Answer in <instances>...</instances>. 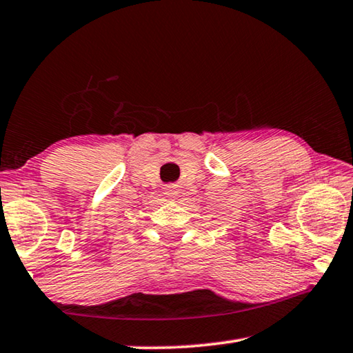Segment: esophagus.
<instances>
[{
    "mask_svg": "<svg viewBox=\"0 0 353 353\" xmlns=\"http://www.w3.org/2000/svg\"><path fill=\"white\" fill-rule=\"evenodd\" d=\"M177 193H179V191H177V185L170 183V185H166V187H165L166 198H176Z\"/></svg>",
    "mask_w": 353,
    "mask_h": 353,
    "instance_id": "34e87169",
    "label": "esophagus"
}]
</instances>
